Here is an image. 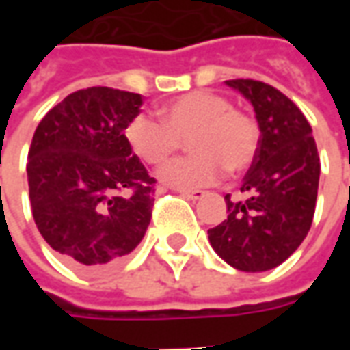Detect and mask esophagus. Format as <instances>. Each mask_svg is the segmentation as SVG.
<instances>
[{
  "instance_id": "34e87169",
  "label": "esophagus",
  "mask_w": 350,
  "mask_h": 350,
  "mask_svg": "<svg viewBox=\"0 0 350 350\" xmlns=\"http://www.w3.org/2000/svg\"><path fill=\"white\" fill-rule=\"evenodd\" d=\"M182 197L189 198V200H200V198L204 197L206 193L204 191H187V189H176Z\"/></svg>"
}]
</instances>
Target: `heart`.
<instances>
[{"mask_svg":"<svg viewBox=\"0 0 350 350\" xmlns=\"http://www.w3.org/2000/svg\"><path fill=\"white\" fill-rule=\"evenodd\" d=\"M159 118L140 112L125 125V142L146 165H163L189 137L191 155L159 170L161 183L178 189H198L250 167L258 152V127L228 97L213 92H191L159 108Z\"/></svg>","mask_w":350,"mask_h":350,"instance_id":"obj_1","label":"heart"}]
</instances>
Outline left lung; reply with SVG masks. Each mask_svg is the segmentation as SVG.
Listing matches in <instances>:
<instances>
[{
	"label": "left lung",
	"instance_id": "obj_1",
	"mask_svg": "<svg viewBox=\"0 0 350 350\" xmlns=\"http://www.w3.org/2000/svg\"><path fill=\"white\" fill-rule=\"evenodd\" d=\"M255 108L258 152L243 176V200H227V217L208 230L227 264L242 271L275 268L298 250L315 215L321 159L311 125L286 95L258 80H227Z\"/></svg>",
	"mask_w": 350,
	"mask_h": 350
}]
</instances>
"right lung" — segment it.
Wrapping results in <instances>:
<instances>
[{"label":"right lung","mask_w":350,"mask_h":350,"mask_svg":"<svg viewBox=\"0 0 350 350\" xmlns=\"http://www.w3.org/2000/svg\"><path fill=\"white\" fill-rule=\"evenodd\" d=\"M138 93L95 86L46 112L27 153L35 225L72 266L105 270L129 255L152 219L155 180L125 142Z\"/></svg>","instance_id":"right-lung-1"}]
</instances>
